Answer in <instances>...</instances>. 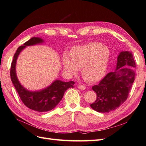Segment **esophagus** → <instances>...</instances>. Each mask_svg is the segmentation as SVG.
Masks as SVG:
<instances>
[{
	"label": "esophagus",
	"instance_id": "esophagus-1",
	"mask_svg": "<svg viewBox=\"0 0 146 146\" xmlns=\"http://www.w3.org/2000/svg\"><path fill=\"white\" fill-rule=\"evenodd\" d=\"M77 87H78V88L80 90H84L86 89V86L83 85V84H78V86H77Z\"/></svg>",
	"mask_w": 146,
	"mask_h": 146
}]
</instances>
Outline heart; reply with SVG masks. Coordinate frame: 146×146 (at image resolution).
I'll return each mask as SVG.
<instances>
[{
  "mask_svg": "<svg viewBox=\"0 0 146 146\" xmlns=\"http://www.w3.org/2000/svg\"><path fill=\"white\" fill-rule=\"evenodd\" d=\"M110 58L108 47L99 42H90L82 46L74 47L69 56L64 53L62 64L64 70L71 76L77 74L82 69V75L86 80L95 82L106 74Z\"/></svg>",
  "mask_w": 146,
  "mask_h": 146,
  "instance_id": "heart-1",
  "label": "heart"
}]
</instances>
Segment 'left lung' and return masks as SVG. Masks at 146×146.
Instances as JSON below:
<instances>
[{"label": "left lung", "instance_id": "8db88e82", "mask_svg": "<svg viewBox=\"0 0 146 146\" xmlns=\"http://www.w3.org/2000/svg\"><path fill=\"white\" fill-rule=\"evenodd\" d=\"M135 67L132 53L121 52L117 57V68L111 72L92 89L97 94V98L90 107L99 112H109L121 106L127 99L134 81L135 72L131 67Z\"/></svg>", "mask_w": 146, "mask_h": 146}]
</instances>
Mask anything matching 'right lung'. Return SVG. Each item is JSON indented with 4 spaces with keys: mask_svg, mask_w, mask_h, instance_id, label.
<instances>
[{
    "mask_svg": "<svg viewBox=\"0 0 146 146\" xmlns=\"http://www.w3.org/2000/svg\"><path fill=\"white\" fill-rule=\"evenodd\" d=\"M42 38L32 37L30 40L19 47L12 60L11 68V78L17 90L19 96L28 108L35 111L44 112L53 109L62 100L65 92L70 87H74V81L62 82L61 80H55L51 85L41 91L30 92L25 89L19 83L15 73V64L17 57L21 51L27 46H32L42 42Z\"/></svg>",
    "mask_w": 146,
    "mask_h": 146,
    "instance_id": "1",
    "label": "right lung"
}]
</instances>
